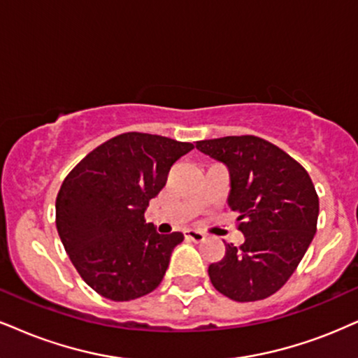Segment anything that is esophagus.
Returning <instances> with one entry per match:
<instances>
[{"mask_svg":"<svg viewBox=\"0 0 358 358\" xmlns=\"http://www.w3.org/2000/svg\"><path fill=\"white\" fill-rule=\"evenodd\" d=\"M184 236H186V239L194 242H202L206 239V234L196 231V229H186V231H184Z\"/></svg>","mask_w":358,"mask_h":358,"instance_id":"34e87169","label":"esophagus"}]
</instances>
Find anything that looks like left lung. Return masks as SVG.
Segmentation results:
<instances>
[{
    "instance_id": "1",
    "label": "left lung",
    "mask_w": 358,
    "mask_h": 358,
    "mask_svg": "<svg viewBox=\"0 0 358 358\" xmlns=\"http://www.w3.org/2000/svg\"><path fill=\"white\" fill-rule=\"evenodd\" d=\"M196 149L229 171L227 206L239 213L241 247L209 266L210 282L237 302L275 294L314 239L319 197L307 171L289 154L255 136L197 141Z\"/></svg>"
}]
</instances>
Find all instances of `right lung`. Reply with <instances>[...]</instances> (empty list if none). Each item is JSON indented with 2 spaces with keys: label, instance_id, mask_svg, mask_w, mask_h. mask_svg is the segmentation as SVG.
<instances>
[{
  "label": "right lung",
  "instance_id": "obj_1",
  "mask_svg": "<svg viewBox=\"0 0 358 358\" xmlns=\"http://www.w3.org/2000/svg\"><path fill=\"white\" fill-rule=\"evenodd\" d=\"M192 149L164 136L126 132L87 154L64 179L57 234L79 275L103 297L134 301L161 284L184 236L145 224V206L164 187L171 166Z\"/></svg>",
  "mask_w": 358,
  "mask_h": 358
}]
</instances>
